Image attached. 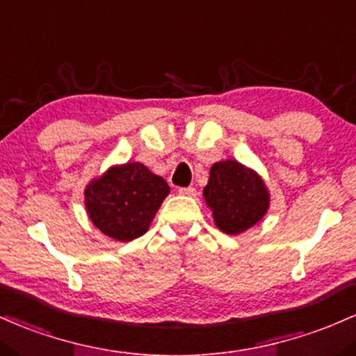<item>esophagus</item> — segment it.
<instances>
[{
	"label": "esophagus",
	"instance_id": "1",
	"mask_svg": "<svg viewBox=\"0 0 356 356\" xmlns=\"http://www.w3.org/2000/svg\"><path fill=\"white\" fill-rule=\"evenodd\" d=\"M178 193L183 195V197H197V190L191 188V186H188V188H179Z\"/></svg>",
	"mask_w": 356,
	"mask_h": 356
}]
</instances>
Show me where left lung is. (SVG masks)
I'll list each match as a JSON object with an SVG mask.
<instances>
[{
	"instance_id": "8db88e82",
	"label": "left lung",
	"mask_w": 356,
	"mask_h": 356,
	"mask_svg": "<svg viewBox=\"0 0 356 356\" xmlns=\"http://www.w3.org/2000/svg\"><path fill=\"white\" fill-rule=\"evenodd\" d=\"M203 198L211 210L215 225L223 234L238 235L264 218L270 195L264 179L237 159H225L210 168Z\"/></svg>"
}]
</instances>
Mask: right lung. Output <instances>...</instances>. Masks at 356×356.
<instances>
[{"label": "right lung", "mask_w": 356, "mask_h": 356, "mask_svg": "<svg viewBox=\"0 0 356 356\" xmlns=\"http://www.w3.org/2000/svg\"><path fill=\"white\" fill-rule=\"evenodd\" d=\"M168 195L165 179L143 163L127 161L92 178L83 203L95 229L113 241L129 242L146 234Z\"/></svg>", "instance_id": "1"}]
</instances>
